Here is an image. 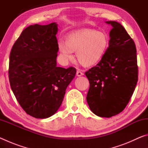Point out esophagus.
<instances>
[{"label": "esophagus", "mask_w": 148, "mask_h": 148, "mask_svg": "<svg viewBox=\"0 0 148 148\" xmlns=\"http://www.w3.org/2000/svg\"><path fill=\"white\" fill-rule=\"evenodd\" d=\"M84 74L83 73V72H82V71H80L79 70H77V72H76V75H77V76H83Z\"/></svg>", "instance_id": "obj_1"}]
</instances>
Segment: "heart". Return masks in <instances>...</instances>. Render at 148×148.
Segmentation results:
<instances>
[{"mask_svg": "<svg viewBox=\"0 0 148 148\" xmlns=\"http://www.w3.org/2000/svg\"><path fill=\"white\" fill-rule=\"evenodd\" d=\"M109 46V39L104 32L95 29H83L72 32L59 42L58 49L62 62L74 60L73 52L85 66H95L103 59Z\"/></svg>", "mask_w": 148, "mask_h": 148, "instance_id": "1", "label": "heart"}]
</instances>
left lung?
<instances>
[{"label":"left lung","mask_w":148,"mask_h":148,"mask_svg":"<svg viewBox=\"0 0 148 148\" xmlns=\"http://www.w3.org/2000/svg\"><path fill=\"white\" fill-rule=\"evenodd\" d=\"M112 26L109 46L96 66L86 72L90 84L87 102L92 113L111 117L125 109L138 82L136 49L126 30L116 21Z\"/></svg>","instance_id":"left-lung-1"}]
</instances>
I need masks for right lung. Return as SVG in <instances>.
I'll return each instance as SVG.
<instances>
[{"label": "right lung", "mask_w": 148, "mask_h": 148, "mask_svg": "<svg viewBox=\"0 0 148 148\" xmlns=\"http://www.w3.org/2000/svg\"><path fill=\"white\" fill-rule=\"evenodd\" d=\"M57 24L24 29L10 55L9 81L17 102L38 119L53 116L62 104L76 70L57 66Z\"/></svg>", "instance_id": "1"}]
</instances>
